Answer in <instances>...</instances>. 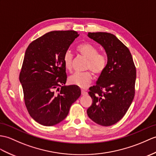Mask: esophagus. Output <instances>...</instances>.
I'll list each match as a JSON object with an SVG mask.
<instances>
[{"instance_id":"34e87169","label":"esophagus","mask_w":156,"mask_h":156,"mask_svg":"<svg viewBox=\"0 0 156 156\" xmlns=\"http://www.w3.org/2000/svg\"><path fill=\"white\" fill-rule=\"evenodd\" d=\"M81 93H82V95H86L87 94V92L84 90H81Z\"/></svg>"}]
</instances>
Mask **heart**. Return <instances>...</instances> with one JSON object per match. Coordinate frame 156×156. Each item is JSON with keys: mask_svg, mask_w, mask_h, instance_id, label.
<instances>
[{"mask_svg": "<svg viewBox=\"0 0 156 156\" xmlns=\"http://www.w3.org/2000/svg\"><path fill=\"white\" fill-rule=\"evenodd\" d=\"M77 52L87 59L86 69L91 70L95 75H100L106 69L107 66V58L104 54L98 52V50L95 46L88 42H83L76 46ZM73 55L70 51L64 54L63 62L64 66L68 70L72 68ZM92 74L90 71L75 73L69 78L71 84L84 88L91 82Z\"/></svg>", "mask_w": 156, "mask_h": 156, "instance_id": "1", "label": "heart"}]
</instances>
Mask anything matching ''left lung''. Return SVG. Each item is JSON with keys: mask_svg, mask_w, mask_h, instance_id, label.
Segmentation results:
<instances>
[{"mask_svg": "<svg viewBox=\"0 0 156 156\" xmlns=\"http://www.w3.org/2000/svg\"><path fill=\"white\" fill-rule=\"evenodd\" d=\"M107 54L106 69L96 86L89 88L92 99L87 110L89 118L103 126L115 124L124 116L135 96L136 69L128 47L108 32H88Z\"/></svg>", "mask_w": 156, "mask_h": 156, "instance_id": "1", "label": "left lung"}]
</instances>
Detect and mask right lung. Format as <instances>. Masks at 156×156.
<instances>
[{"mask_svg": "<svg viewBox=\"0 0 156 156\" xmlns=\"http://www.w3.org/2000/svg\"><path fill=\"white\" fill-rule=\"evenodd\" d=\"M78 36L74 30L51 31L32 41L25 52L19 80L28 113L40 124L62 121L81 95L77 86H62L67 79L64 54Z\"/></svg>", "mask_w": 156, "mask_h": 156, "instance_id": "1", "label": "right lung"}]
</instances>
